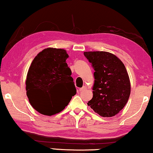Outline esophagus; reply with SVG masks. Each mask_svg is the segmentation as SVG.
Segmentation results:
<instances>
[{
	"label": "esophagus",
	"mask_w": 153,
	"mask_h": 153,
	"mask_svg": "<svg viewBox=\"0 0 153 153\" xmlns=\"http://www.w3.org/2000/svg\"><path fill=\"white\" fill-rule=\"evenodd\" d=\"M86 88H86L85 86H83V87H82L81 88H80V89H79V91H80V92H83L84 90H86Z\"/></svg>",
	"instance_id": "esophagus-1"
}]
</instances>
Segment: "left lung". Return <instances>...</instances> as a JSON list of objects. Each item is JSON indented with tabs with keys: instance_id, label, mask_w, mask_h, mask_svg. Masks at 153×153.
Returning <instances> with one entry per match:
<instances>
[{
	"instance_id": "left-lung-1",
	"label": "left lung",
	"mask_w": 153,
	"mask_h": 153,
	"mask_svg": "<svg viewBox=\"0 0 153 153\" xmlns=\"http://www.w3.org/2000/svg\"><path fill=\"white\" fill-rule=\"evenodd\" d=\"M94 68L93 97L88 105L100 116L111 117L124 108L130 94V82L124 64L110 52H85Z\"/></svg>"
}]
</instances>
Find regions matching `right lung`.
<instances>
[{
  "mask_svg": "<svg viewBox=\"0 0 153 153\" xmlns=\"http://www.w3.org/2000/svg\"><path fill=\"white\" fill-rule=\"evenodd\" d=\"M66 50L49 48L39 52L29 68L27 96L39 113L52 116L62 111L76 93ZM66 90L68 94H62Z\"/></svg>",
  "mask_w": 153,
  "mask_h": 153,
  "instance_id": "right-lung-1",
  "label": "right lung"
}]
</instances>
